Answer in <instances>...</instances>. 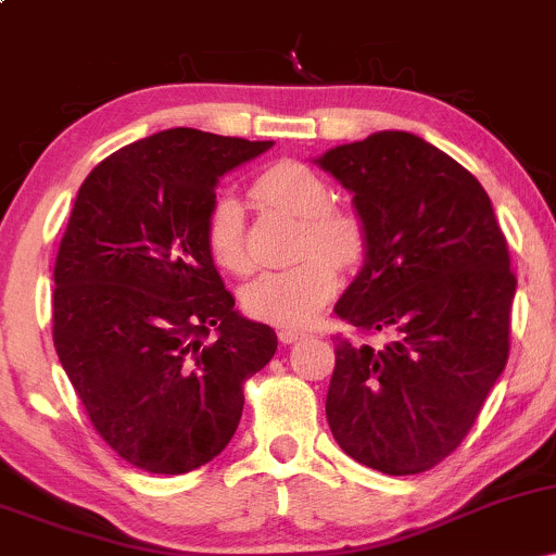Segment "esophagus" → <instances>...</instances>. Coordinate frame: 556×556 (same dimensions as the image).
I'll use <instances>...</instances> for the list:
<instances>
[{"label":"esophagus","mask_w":556,"mask_h":556,"mask_svg":"<svg viewBox=\"0 0 556 556\" xmlns=\"http://www.w3.org/2000/svg\"><path fill=\"white\" fill-rule=\"evenodd\" d=\"M303 337H305V331H300V329H279V340H282L285 344L303 340Z\"/></svg>","instance_id":"esophagus-1"}]
</instances>
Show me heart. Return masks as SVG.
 Listing matches in <instances>:
<instances>
[{
  "instance_id": "b5f03b06",
  "label": "heart",
  "mask_w": 556,
  "mask_h": 556,
  "mask_svg": "<svg viewBox=\"0 0 556 556\" xmlns=\"http://www.w3.org/2000/svg\"><path fill=\"white\" fill-rule=\"evenodd\" d=\"M256 195L300 219L295 256L305 258L248 285L242 290V308L248 316L274 327H308L340 287L334 261L340 266H355L366 253V227L355 212L329 206V185L300 162H279L266 169L256 180ZM206 245L214 264L225 271L245 274L251 269L242 232V203L235 195H219L208 208Z\"/></svg>"
}]
</instances>
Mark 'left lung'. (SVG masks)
I'll list each match as a JSON object with an SVG mask.
<instances>
[{"mask_svg":"<svg viewBox=\"0 0 556 556\" xmlns=\"http://www.w3.org/2000/svg\"><path fill=\"white\" fill-rule=\"evenodd\" d=\"M316 164L353 193L366 258L334 314L381 348L337 337L327 420L344 455L416 476L457 450L509 355L515 274L481 182L402 130Z\"/></svg>","mask_w":556,"mask_h":556,"instance_id":"8db88e82","label":"left lung"}]
</instances>
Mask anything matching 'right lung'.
<instances>
[{
    "label": "right lung",
    "mask_w": 556,
    "mask_h": 556,
    "mask_svg": "<svg viewBox=\"0 0 556 556\" xmlns=\"http://www.w3.org/2000/svg\"><path fill=\"white\" fill-rule=\"evenodd\" d=\"M271 146L172 127L106 156L75 198L54 348L93 429L140 470L214 460L238 431L242 384L277 353L274 329L235 311L206 245L219 177Z\"/></svg>",
    "instance_id": "right-lung-1"
}]
</instances>
